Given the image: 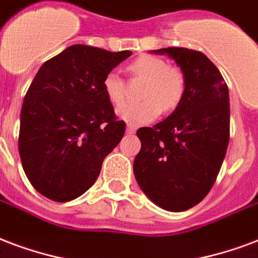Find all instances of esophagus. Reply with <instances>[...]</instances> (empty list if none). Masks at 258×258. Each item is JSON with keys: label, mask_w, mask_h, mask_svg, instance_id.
Returning <instances> with one entry per match:
<instances>
[{"label": "esophagus", "mask_w": 258, "mask_h": 258, "mask_svg": "<svg viewBox=\"0 0 258 258\" xmlns=\"http://www.w3.org/2000/svg\"><path fill=\"white\" fill-rule=\"evenodd\" d=\"M137 131V127L135 126V125H127V127H126V132L127 133H129V135H133V133H135V132Z\"/></svg>", "instance_id": "34e87169"}]
</instances>
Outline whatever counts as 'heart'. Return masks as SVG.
I'll return each mask as SVG.
<instances>
[{
  "label": "heart",
  "mask_w": 258,
  "mask_h": 258,
  "mask_svg": "<svg viewBox=\"0 0 258 258\" xmlns=\"http://www.w3.org/2000/svg\"><path fill=\"white\" fill-rule=\"evenodd\" d=\"M132 77L144 80L139 96L140 102L125 103L117 110L118 117L131 125L150 123L163 110L170 113L181 104L186 92V77L179 68L168 67L163 58L140 55L127 65ZM102 90L111 104L125 99V83L117 72H108L102 81Z\"/></svg>",
  "instance_id": "b5f03b06"
}]
</instances>
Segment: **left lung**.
Here are the masks:
<instances>
[{
	"instance_id": "8db88e82",
	"label": "left lung",
	"mask_w": 258,
	"mask_h": 258,
	"mask_svg": "<svg viewBox=\"0 0 258 258\" xmlns=\"http://www.w3.org/2000/svg\"><path fill=\"white\" fill-rule=\"evenodd\" d=\"M167 54L186 77V92L173 113L152 127H140L141 150L133 171L141 190L171 212L195 207L210 193L230 140L228 87L201 51L185 47Z\"/></svg>"
}]
</instances>
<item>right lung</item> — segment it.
I'll return each instance as SVG.
<instances>
[{"label":"right lung","mask_w":258,"mask_h":258,"mask_svg":"<svg viewBox=\"0 0 258 258\" xmlns=\"http://www.w3.org/2000/svg\"><path fill=\"white\" fill-rule=\"evenodd\" d=\"M132 55L73 44L40 67L23 102L19 154L31 185L65 203L90 189L126 123L102 90L103 77Z\"/></svg>","instance_id":"right-lung-1"}]
</instances>
